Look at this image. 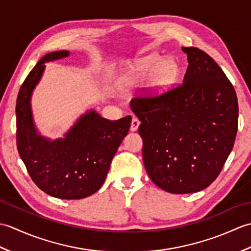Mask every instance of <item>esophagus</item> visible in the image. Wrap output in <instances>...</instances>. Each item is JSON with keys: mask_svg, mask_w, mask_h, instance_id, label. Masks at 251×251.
<instances>
[{"mask_svg": "<svg viewBox=\"0 0 251 251\" xmlns=\"http://www.w3.org/2000/svg\"><path fill=\"white\" fill-rule=\"evenodd\" d=\"M140 125V121L137 119V117H132L131 120V125H130V130L131 131H136L138 129V127Z\"/></svg>", "mask_w": 251, "mask_h": 251, "instance_id": "1", "label": "esophagus"}]
</instances>
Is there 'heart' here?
I'll return each mask as SVG.
<instances>
[{"mask_svg":"<svg viewBox=\"0 0 251 251\" xmlns=\"http://www.w3.org/2000/svg\"><path fill=\"white\" fill-rule=\"evenodd\" d=\"M178 67L173 59H164L157 55L149 56L138 65L130 75L127 77L126 83L135 84L145 81L149 77L150 86L155 92L167 88L177 75Z\"/></svg>","mask_w":251,"mask_h":251,"instance_id":"heart-1","label":"heart"}]
</instances>
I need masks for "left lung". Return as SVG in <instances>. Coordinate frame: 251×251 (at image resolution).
Masks as SVG:
<instances>
[{
	"label": "left lung",
	"instance_id": "obj_1",
	"mask_svg": "<svg viewBox=\"0 0 251 251\" xmlns=\"http://www.w3.org/2000/svg\"><path fill=\"white\" fill-rule=\"evenodd\" d=\"M188 55L183 82L130 101L141 121L142 157L149 177L174 194L194 193L217 179L238 128L237 96L222 69L204 50Z\"/></svg>",
	"mask_w": 251,
	"mask_h": 251
}]
</instances>
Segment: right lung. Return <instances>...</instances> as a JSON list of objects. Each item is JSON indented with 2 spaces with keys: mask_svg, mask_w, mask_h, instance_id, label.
Masks as SVG:
<instances>
[{
  "mask_svg": "<svg viewBox=\"0 0 251 251\" xmlns=\"http://www.w3.org/2000/svg\"><path fill=\"white\" fill-rule=\"evenodd\" d=\"M68 55V50L50 52L25 77L16 102V140L32 181L42 191L57 199L81 200L103 184L112 158L129 130L131 116L110 121L89 111L63 139L50 141L37 135L30 106L32 90L40 81L45 62Z\"/></svg>",
  "mask_w": 251,
  "mask_h": 251,
  "instance_id": "right-lung-1",
  "label": "right lung"
}]
</instances>
